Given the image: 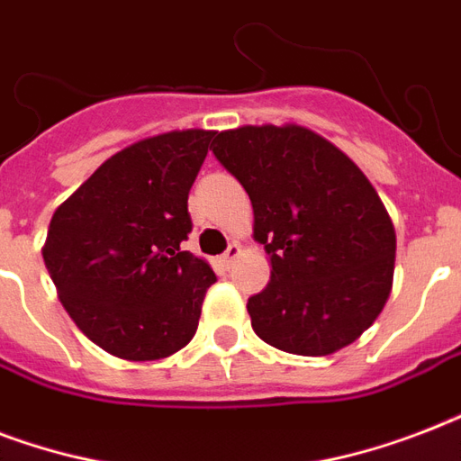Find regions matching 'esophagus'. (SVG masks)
<instances>
[{
  "mask_svg": "<svg viewBox=\"0 0 461 461\" xmlns=\"http://www.w3.org/2000/svg\"><path fill=\"white\" fill-rule=\"evenodd\" d=\"M239 256H241V246H239L237 241H231L230 249H227V251L222 253V260H224V263H227V266H231V263H234V260H237Z\"/></svg>",
  "mask_w": 461,
  "mask_h": 461,
  "instance_id": "1",
  "label": "esophagus"
}]
</instances>
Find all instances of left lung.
<instances>
[{"label": "left lung", "mask_w": 461, "mask_h": 461, "mask_svg": "<svg viewBox=\"0 0 461 461\" xmlns=\"http://www.w3.org/2000/svg\"><path fill=\"white\" fill-rule=\"evenodd\" d=\"M212 153L246 188L270 282L246 308L275 349L328 357L371 328L393 292V220L366 174L299 124L215 131Z\"/></svg>", "instance_id": "left-lung-1"}]
</instances>
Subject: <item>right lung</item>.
I'll return each instance as SVG.
<instances>
[{"instance_id": "add662e5", "label": "right lung", "mask_w": 461, "mask_h": 461, "mask_svg": "<svg viewBox=\"0 0 461 461\" xmlns=\"http://www.w3.org/2000/svg\"><path fill=\"white\" fill-rule=\"evenodd\" d=\"M215 131L136 140L104 159L59 208L42 258L61 306L90 342L124 361H158L195 335L208 260L181 249L188 191Z\"/></svg>"}]
</instances>
